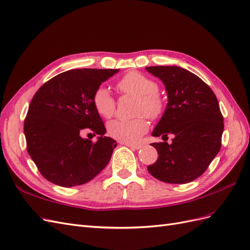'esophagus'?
<instances>
[{
    "mask_svg": "<svg viewBox=\"0 0 250 250\" xmlns=\"http://www.w3.org/2000/svg\"><path fill=\"white\" fill-rule=\"evenodd\" d=\"M123 145H126L127 147H130L131 149H140L142 148L141 144H132V143H123Z\"/></svg>",
    "mask_w": 250,
    "mask_h": 250,
    "instance_id": "34e87169",
    "label": "esophagus"
}]
</instances>
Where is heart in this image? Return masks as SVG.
I'll return each instance as SVG.
<instances>
[{"mask_svg": "<svg viewBox=\"0 0 250 250\" xmlns=\"http://www.w3.org/2000/svg\"><path fill=\"white\" fill-rule=\"evenodd\" d=\"M119 92L137 97L135 113L141 115L131 120H113L107 124V132L111 138L123 143L137 142L148 130V121L145 115L155 120L165 109L162 96L157 93V83L139 72H129L117 82ZM93 104L96 111L103 118H110L116 109V102L109 90L99 86L94 93Z\"/></svg>", "mask_w": 250, "mask_h": 250, "instance_id": "1", "label": "heart"}]
</instances>
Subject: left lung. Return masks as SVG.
Segmentation results:
<instances>
[{"label": "left lung", "mask_w": 250, "mask_h": 250, "mask_svg": "<svg viewBox=\"0 0 250 250\" xmlns=\"http://www.w3.org/2000/svg\"><path fill=\"white\" fill-rule=\"evenodd\" d=\"M160 78L168 104L152 132L172 144L152 143L158 153L149 173L168 184H187L201 176L221 148L223 116L213 90L195 74L176 65L147 66Z\"/></svg>", "instance_id": "8db88e82"}]
</instances>
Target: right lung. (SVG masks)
<instances>
[{
  "instance_id": "1",
  "label": "right lung",
  "mask_w": 250,
  "mask_h": 250,
  "mask_svg": "<svg viewBox=\"0 0 250 250\" xmlns=\"http://www.w3.org/2000/svg\"><path fill=\"white\" fill-rule=\"evenodd\" d=\"M119 70L76 69L58 74L35 93L24 123L27 151L42 175L60 187L86 184L108 164L117 142L94 107L95 90ZM89 129L96 142L80 134Z\"/></svg>"
}]
</instances>
